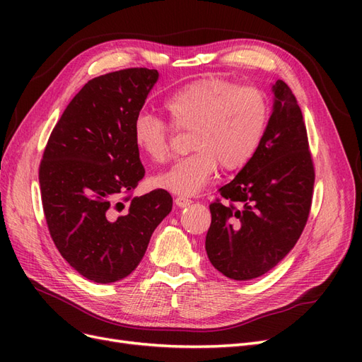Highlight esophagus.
Masks as SVG:
<instances>
[{"label":"esophagus","mask_w":362,"mask_h":362,"mask_svg":"<svg viewBox=\"0 0 362 362\" xmlns=\"http://www.w3.org/2000/svg\"><path fill=\"white\" fill-rule=\"evenodd\" d=\"M175 204H177L181 208H184V206H189L192 204V199L185 198V196H178V198H175Z\"/></svg>","instance_id":"34e87169"}]
</instances>
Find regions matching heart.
I'll use <instances>...</instances> for the list:
<instances>
[{"instance_id": "heart-1", "label": "heart", "mask_w": 362, "mask_h": 362, "mask_svg": "<svg viewBox=\"0 0 362 362\" xmlns=\"http://www.w3.org/2000/svg\"><path fill=\"white\" fill-rule=\"evenodd\" d=\"M169 122L140 113L133 122L136 148L151 163L170 157L172 127L192 129V156L152 180L156 187L192 196L213 181L218 164L234 172L246 168L258 152L270 120V101L255 86L226 78H204L185 84L163 103Z\"/></svg>"}]
</instances>
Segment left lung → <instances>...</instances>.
<instances>
[{"label": "left lung", "instance_id": "1", "mask_svg": "<svg viewBox=\"0 0 362 362\" xmlns=\"http://www.w3.org/2000/svg\"><path fill=\"white\" fill-rule=\"evenodd\" d=\"M273 112L252 161L218 189L210 205L205 250L229 279L264 275L298 242L308 221L314 164L298 101L282 80L273 84Z\"/></svg>", "mask_w": 362, "mask_h": 362}]
</instances>
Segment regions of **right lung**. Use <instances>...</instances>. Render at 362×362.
<instances>
[{"instance_id":"1","label":"right lung","mask_w":362,"mask_h":362,"mask_svg":"<svg viewBox=\"0 0 362 362\" xmlns=\"http://www.w3.org/2000/svg\"><path fill=\"white\" fill-rule=\"evenodd\" d=\"M157 80L156 69L129 68L87 81L43 151L39 182L52 242L98 284L127 278L172 210L163 189L131 196L145 177L133 122Z\"/></svg>"}]
</instances>
